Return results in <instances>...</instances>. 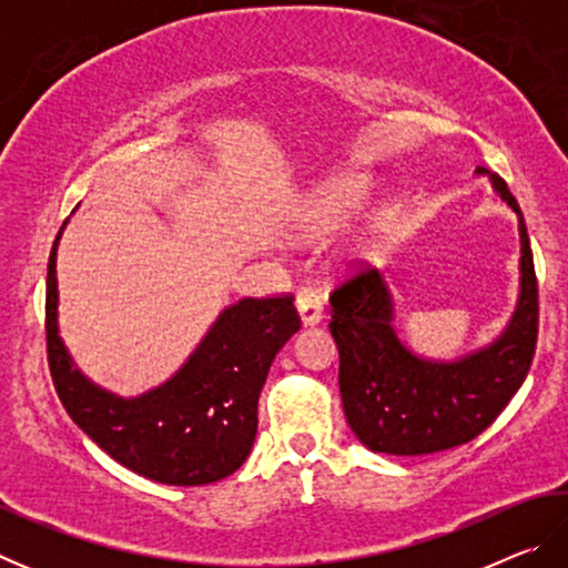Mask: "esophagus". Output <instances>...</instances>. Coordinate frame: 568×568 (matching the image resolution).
Here are the masks:
<instances>
[{
    "label": "esophagus",
    "instance_id": "obj_1",
    "mask_svg": "<svg viewBox=\"0 0 568 568\" xmlns=\"http://www.w3.org/2000/svg\"><path fill=\"white\" fill-rule=\"evenodd\" d=\"M295 305H297V313H301V323L305 325V328L307 325H318L323 321V303L313 291L297 293Z\"/></svg>",
    "mask_w": 568,
    "mask_h": 568
}]
</instances>
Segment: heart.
<instances>
[{
	"label": "heart",
	"mask_w": 568,
	"mask_h": 568,
	"mask_svg": "<svg viewBox=\"0 0 568 568\" xmlns=\"http://www.w3.org/2000/svg\"><path fill=\"white\" fill-rule=\"evenodd\" d=\"M365 190H368V185H365V180L361 178H341L331 182V185H325L321 190V195L313 200V227L328 230V227L341 225L343 220L361 205V200L365 197ZM381 230H383V210H373L371 217L365 220V227L353 237L348 253L353 257L368 255L373 245H376V237Z\"/></svg>",
	"instance_id": "obj_1"
}]
</instances>
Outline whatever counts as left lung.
<instances>
[{
	"label": "left lung",
	"mask_w": 568,
	"mask_h": 568,
	"mask_svg": "<svg viewBox=\"0 0 568 568\" xmlns=\"http://www.w3.org/2000/svg\"><path fill=\"white\" fill-rule=\"evenodd\" d=\"M474 175L488 178L494 200L516 215L521 243L516 307L494 341L456 358L416 353L393 325L396 301L378 271L353 277L331 297L345 420L373 454L426 456L468 444L491 426L531 368L538 291L524 215L501 178L484 168Z\"/></svg>",
	"instance_id": "left-lung-1"
}]
</instances>
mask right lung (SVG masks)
<instances>
[{"label":"right lung","instance_id":"right-lung-1","mask_svg":"<svg viewBox=\"0 0 568 568\" xmlns=\"http://www.w3.org/2000/svg\"><path fill=\"white\" fill-rule=\"evenodd\" d=\"M64 227L47 263V351L70 418L118 464L158 484L205 486L235 474L255 444L267 371L301 328L293 295L223 307L168 381L120 396L77 368L60 335L57 247Z\"/></svg>","mask_w":568,"mask_h":568}]
</instances>
